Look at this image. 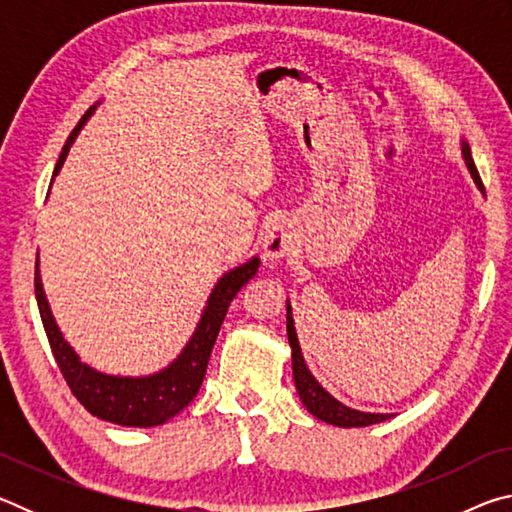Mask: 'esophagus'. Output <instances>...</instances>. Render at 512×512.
Wrapping results in <instances>:
<instances>
[{
	"instance_id": "esophagus-1",
	"label": "esophagus",
	"mask_w": 512,
	"mask_h": 512,
	"mask_svg": "<svg viewBox=\"0 0 512 512\" xmlns=\"http://www.w3.org/2000/svg\"><path fill=\"white\" fill-rule=\"evenodd\" d=\"M291 246L293 241L287 225L282 221H273L266 225V230L262 232V253L266 259H280L284 255H289Z\"/></svg>"
}]
</instances>
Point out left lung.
Returning a JSON list of instances; mask_svg holds the SVG:
<instances>
[{
	"label": "left lung",
	"instance_id": "obj_1",
	"mask_svg": "<svg viewBox=\"0 0 512 512\" xmlns=\"http://www.w3.org/2000/svg\"><path fill=\"white\" fill-rule=\"evenodd\" d=\"M461 149H463V160L467 164V171H470V176L476 183V187L483 192V183H481L479 171H476V164L472 160L470 144L461 142ZM287 336H289V345H291V363H293V381H296V391L300 395L302 404L307 406V411L311 415H316L318 420H323L327 424H334V427H368V424H377V422H384L391 418L393 413H366V411L350 409V406L341 404L336 397L329 395L325 388L318 384L316 377L311 375L307 368L305 357H302L289 300H287Z\"/></svg>",
	"mask_w": 512,
	"mask_h": 512
}]
</instances>
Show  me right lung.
I'll list each match as a JSON object with an SVG mask.
<instances>
[{"mask_svg":"<svg viewBox=\"0 0 512 512\" xmlns=\"http://www.w3.org/2000/svg\"><path fill=\"white\" fill-rule=\"evenodd\" d=\"M94 108L97 106H92L85 112L74 131L69 133L63 153H60L56 162L54 178L63 169V162L69 149H72L76 135L81 133L85 121L92 117ZM257 268L259 259L253 257L246 264L232 268V271L225 273L214 284L192 339H189L183 352L178 354V359H173L167 368L146 377H119L90 368L88 363L79 359V354L72 350V345L63 339V332H60L54 316H51L36 259V300L40 318L42 325H45L54 359L60 372H63L67 386L72 388L76 400L92 415L112 424H121V427H158V424L171 420L173 415L183 411L196 397L198 388L203 384L207 361H210L214 341L219 336V329L223 325L225 314H228L230 302L237 296L239 289L248 284V280H253Z\"/></svg>","mask_w":512,"mask_h":512,"instance_id":"right-lung-1","label":"right lung"}]
</instances>
